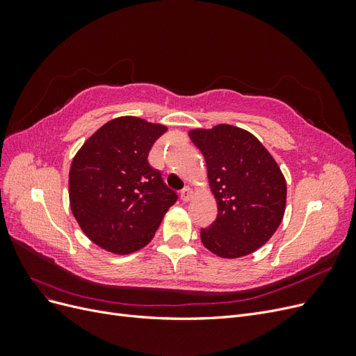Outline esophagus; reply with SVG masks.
<instances>
[{"label": "esophagus", "mask_w": 356, "mask_h": 356, "mask_svg": "<svg viewBox=\"0 0 356 356\" xmlns=\"http://www.w3.org/2000/svg\"><path fill=\"white\" fill-rule=\"evenodd\" d=\"M193 197V190L190 187H184L181 190V200L182 202H190Z\"/></svg>", "instance_id": "obj_1"}]
</instances>
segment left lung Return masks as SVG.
I'll return each mask as SVG.
<instances>
[{
	"label": "left lung",
	"instance_id": "8db88e82",
	"mask_svg": "<svg viewBox=\"0 0 356 356\" xmlns=\"http://www.w3.org/2000/svg\"><path fill=\"white\" fill-rule=\"evenodd\" d=\"M207 161L209 188L218 215L200 230L207 250L221 258L255 252L282 222L286 181L267 148L251 134L232 124L188 131Z\"/></svg>",
	"mask_w": 356,
	"mask_h": 356
}]
</instances>
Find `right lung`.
I'll return each mask as SVG.
<instances>
[{"label":"right lung","mask_w":356,"mask_h":356,"mask_svg":"<svg viewBox=\"0 0 356 356\" xmlns=\"http://www.w3.org/2000/svg\"><path fill=\"white\" fill-rule=\"evenodd\" d=\"M168 131L134 115L99 127L74 156L70 207L88 238L102 250L126 255L152 242L177 195L148 165V153Z\"/></svg>","instance_id":"1"}]
</instances>
